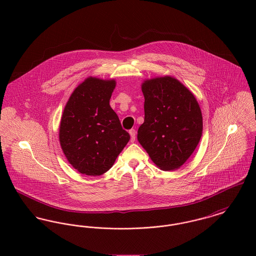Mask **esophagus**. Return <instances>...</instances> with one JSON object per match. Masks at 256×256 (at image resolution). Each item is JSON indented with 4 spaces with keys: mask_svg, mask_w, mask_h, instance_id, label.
Here are the masks:
<instances>
[{
    "mask_svg": "<svg viewBox=\"0 0 256 256\" xmlns=\"http://www.w3.org/2000/svg\"><path fill=\"white\" fill-rule=\"evenodd\" d=\"M129 134H130V136H131V142H132V143L135 142V139H136V131H135L134 129H131V130L129 131Z\"/></svg>",
    "mask_w": 256,
    "mask_h": 256,
    "instance_id": "obj_1",
    "label": "esophagus"
}]
</instances>
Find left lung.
<instances>
[{"mask_svg": "<svg viewBox=\"0 0 256 256\" xmlns=\"http://www.w3.org/2000/svg\"><path fill=\"white\" fill-rule=\"evenodd\" d=\"M144 123L138 141L162 170L180 168L200 142L203 118L193 94L170 76L144 80Z\"/></svg>", "mask_w": 256, "mask_h": 256, "instance_id": "left-lung-1", "label": "left lung"}]
</instances>
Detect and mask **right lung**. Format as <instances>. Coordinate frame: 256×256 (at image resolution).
<instances>
[{
    "label": "right lung",
    "instance_id": "right-lung-1",
    "mask_svg": "<svg viewBox=\"0 0 256 256\" xmlns=\"http://www.w3.org/2000/svg\"><path fill=\"white\" fill-rule=\"evenodd\" d=\"M116 82L86 78L72 92L63 111L59 141L65 156L80 174L106 172L130 140L110 100Z\"/></svg>",
    "mask_w": 256,
    "mask_h": 256
}]
</instances>
